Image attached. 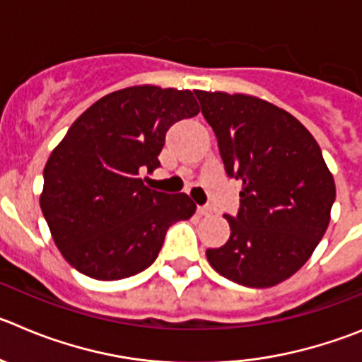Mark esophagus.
<instances>
[{"label": "esophagus", "mask_w": 362, "mask_h": 362, "mask_svg": "<svg viewBox=\"0 0 362 362\" xmlns=\"http://www.w3.org/2000/svg\"><path fill=\"white\" fill-rule=\"evenodd\" d=\"M197 214L201 215V217H206V215L214 214V210H211V206H199Z\"/></svg>", "instance_id": "34e87169"}]
</instances>
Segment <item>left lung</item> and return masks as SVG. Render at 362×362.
I'll return each instance as SVG.
<instances>
[{"label": "left lung", "mask_w": 362, "mask_h": 362, "mask_svg": "<svg viewBox=\"0 0 362 362\" xmlns=\"http://www.w3.org/2000/svg\"><path fill=\"white\" fill-rule=\"evenodd\" d=\"M228 175L242 181L240 210L224 215L230 240L206 258L246 287L293 276L323 238L336 199L321 148L291 112L244 93L195 91Z\"/></svg>", "instance_id": "left-lung-1"}]
</instances>
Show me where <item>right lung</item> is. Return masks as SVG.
<instances>
[{
	"mask_svg": "<svg viewBox=\"0 0 362 362\" xmlns=\"http://www.w3.org/2000/svg\"><path fill=\"white\" fill-rule=\"evenodd\" d=\"M199 115L188 89L131 86L86 109L45 165L41 210L55 246L78 273L102 281L141 273L168 228L195 214L187 194L145 187L172 124Z\"/></svg>",
	"mask_w": 362,
	"mask_h": 362,
	"instance_id": "obj_1",
	"label": "right lung"
}]
</instances>
